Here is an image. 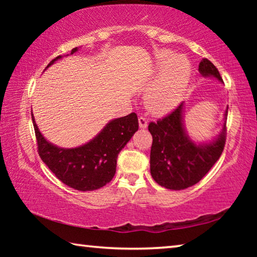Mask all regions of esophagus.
<instances>
[{
    "label": "esophagus",
    "mask_w": 257,
    "mask_h": 257,
    "mask_svg": "<svg viewBox=\"0 0 257 257\" xmlns=\"http://www.w3.org/2000/svg\"><path fill=\"white\" fill-rule=\"evenodd\" d=\"M138 122H139V127L141 128L144 129L147 127V120H146V118H144V116H139Z\"/></svg>",
    "instance_id": "1"
}]
</instances>
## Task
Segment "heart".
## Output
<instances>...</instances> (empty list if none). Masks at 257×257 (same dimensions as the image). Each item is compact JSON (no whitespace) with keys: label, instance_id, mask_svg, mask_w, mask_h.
Returning <instances> with one entry per match:
<instances>
[{"label":"heart","instance_id":"1","mask_svg":"<svg viewBox=\"0 0 257 257\" xmlns=\"http://www.w3.org/2000/svg\"><path fill=\"white\" fill-rule=\"evenodd\" d=\"M159 64L162 70L147 89L145 104L154 114H164L180 102L188 86L191 68L186 56L171 55L169 51L160 52Z\"/></svg>","mask_w":257,"mask_h":257}]
</instances>
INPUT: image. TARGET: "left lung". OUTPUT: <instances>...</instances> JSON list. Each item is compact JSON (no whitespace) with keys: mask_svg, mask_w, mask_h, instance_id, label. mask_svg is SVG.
Segmentation results:
<instances>
[{"mask_svg":"<svg viewBox=\"0 0 257 257\" xmlns=\"http://www.w3.org/2000/svg\"><path fill=\"white\" fill-rule=\"evenodd\" d=\"M198 70L204 77H214L222 81L219 70L210 60L203 59ZM182 108L184 104L181 103L164 118L149 124L153 137L151 175L160 186L172 190H181L197 184L220 159L227 137L224 122L222 132L214 141L195 144L185 132ZM227 113L225 111V116Z\"/></svg>","mask_w":257,"mask_h":257,"instance_id":"1","label":"left lung"}]
</instances>
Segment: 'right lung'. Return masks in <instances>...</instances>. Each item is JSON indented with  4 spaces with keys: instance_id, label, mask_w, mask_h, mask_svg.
Here are the masks:
<instances>
[{
    "instance_id": "1",
    "label": "right lung",
    "mask_w": 257,
    "mask_h": 257,
    "mask_svg": "<svg viewBox=\"0 0 257 257\" xmlns=\"http://www.w3.org/2000/svg\"><path fill=\"white\" fill-rule=\"evenodd\" d=\"M78 49L71 50L73 54ZM61 55L49 63V68ZM33 124L41 159L55 177L73 189L87 191L105 186L115 175L120 151L138 130L136 113L108 122L96 137L76 149H61L43 137L32 113Z\"/></svg>"
}]
</instances>
